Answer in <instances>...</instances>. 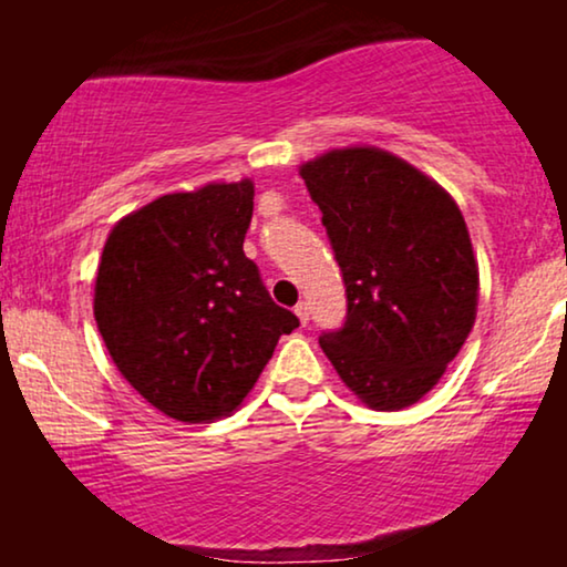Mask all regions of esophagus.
<instances>
[{"mask_svg":"<svg viewBox=\"0 0 567 567\" xmlns=\"http://www.w3.org/2000/svg\"><path fill=\"white\" fill-rule=\"evenodd\" d=\"M293 312H297V317H299V322H301V324H307V322H309V305H307V301H299V305L293 307Z\"/></svg>","mask_w":567,"mask_h":567,"instance_id":"obj_1","label":"esophagus"}]
</instances>
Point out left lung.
<instances>
[{"mask_svg":"<svg viewBox=\"0 0 567 567\" xmlns=\"http://www.w3.org/2000/svg\"><path fill=\"white\" fill-rule=\"evenodd\" d=\"M343 274V328L320 346L351 392L402 410L433 390L477 315V260L454 198L374 146L332 150L307 165Z\"/></svg>","mask_w":567,"mask_h":567,"instance_id":"1","label":"left lung"}]
</instances>
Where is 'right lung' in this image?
<instances>
[{
  "label": "right lung",
  "mask_w": 567,
  "mask_h": 567,
  "mask_svg": "<svg viewBox=\"0 0 567 567\" xmlns=\"http://www.w3.org/2000/svg\"><path fill=\"white\" fill-rule=\"evenodd\" d=\"M252 196V181L169 193L123 216L103 247L100 336L123 379L175 421L229 415L299 328L243 250Z\"/></svg>",
  "instance_id": "obj_1"
}]
</instances>
